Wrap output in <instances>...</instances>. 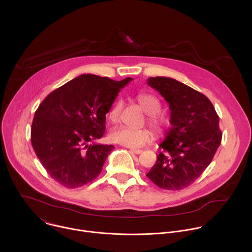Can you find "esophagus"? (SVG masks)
Returning <instances> with one entry per match:
<instances>
[{
    "instance_id": "esophagus-1",
    "label": "esophagus",
    "mask_w": 252,
    "mask_h": 252,
    "mask_svg": "<svg viewBox=\"0 0 252 252\" xmlns=\"http://www.w3.org/2000/svg\"><path fill=\"white\" fill-rule=\"evenodd\" d=\"M130 152L133 153V154H135V155H139V154L142 153L141 150H136V149H130Z\"/></svg>"
}]
</instances>
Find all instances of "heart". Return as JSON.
<instances>
[{
  "mask_svg": "<svg viewBox=\"0 0 252 252\" xmlns=\"http://www.w3.org/2000/svg\"><path fill=\"white\" fill-rule=\"evenodd\" d=\"M136 101L142 111L148 115V123L157 131H162L166 126V120L158 113L160 110V101L158 97L149 94H139L136 96ZM123 103L117 101L107 115V119L113 124H117L120 120ZM153 137L149 129H131L121 126L113 129L110 133V138L113 142L119 143L130 149H138L148 143Z\"/></svg>",
  "mask_w": 252,
  "mask_h": 252,
  "instance_id": "obj_1",
  "label": "heart"
}]
</instances>
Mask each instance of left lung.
<instances>
[{"instance_id":"8db88e82","label":"left lung","mask_w":252,"mask_h":252,"mask_svg":"<svg viewBox=\"0 0 252 252\" xmlns=\"http://www.w3.org/2000/svg\"><path fill=\"white\" fill-rule=\"evenodd\" d=\"M148 85L168 103L171 127L147 176L160 189H183L201 175L217 153L222 137L220 118L204 94L174 79L150 78Z\"/></svg>"}]
</instances>
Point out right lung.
I'll return each mask as SVG.
<instances>
[{
    "mask_svg": "<svg viewBox=\"0 0 252 252\" xmlns=\"http://www.w3.org/2000/svg\"><path fill=\"white\" fill-rule=\"evenodd\" d=\"M131 80L81 75L52 92L39 105L32 124V146L56 182L75 189L100 173L115 147L89 142L103 135L105 115Z\"/></svg>",
    "mask_w": 252,
    "mask_h": 252,
    "instance_id": "right-lung-1",
    "label": "right lung"
}]
</instances>
